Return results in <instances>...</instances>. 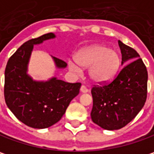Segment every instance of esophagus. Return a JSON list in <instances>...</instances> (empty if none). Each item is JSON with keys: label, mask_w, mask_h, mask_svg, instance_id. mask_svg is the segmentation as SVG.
<instances>
[{"label": "esophagus", "mask_w": 154, "mask_h": 154, "mask_svg": "<svg viewBox=\"0 0 154 154\" xmlns=\"http://www.w3.org/2000/svg\"><path fill=\"white\" fill-rule=\"evenodd\" d=\"M81 91H82V93H87V92H88V88H87L86 86L82 85V86L81 87Z\"/></svg>", "instance_id": "esophagus-1"}]
</instances>
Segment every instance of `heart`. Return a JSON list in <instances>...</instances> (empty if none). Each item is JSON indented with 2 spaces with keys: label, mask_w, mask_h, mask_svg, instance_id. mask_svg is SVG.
Returning <instances> with one entry per match:
<instances>
[{
  "label": "heart",
  "mask_w": 154,
  "mask_h": 154,
  "mask_svg": "<svg viewBox=\"0 0 154 154\" xmlns=\"http://www.w3.org/2000/svg\"><path fill=\"white\" fill-rule=\"evenodd\" d=\"M75 60L76 61H69L72 71L80 73L82 69L79 64L83 67H89V77L96 83L107 82L113 79L121 66L119 53L103 45L81 50L76 54Z\"/></svg>",
  "instance_id": "obj_1"
}]
</instances>
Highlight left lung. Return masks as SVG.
I'll use <instances>...</instances> for the list:
<instances>
[{"label": "left lung", "instance_id": "1", "mask_svg": "<svg viewBox=\"0 0 154 154\" xmlns=\"http://www.w3.org/2000/svg\"><path fill=\"white\" fill-rule=\"evenodd\" d=\"M122 65L110 82L94 86L91 118L103 129L113 131L128 125L141 110L147 96V70L139 54L118 40ZM129 63H128V62Z\"/></svg>", "mask_w": 154, "mask_h": 154}]
</instances>
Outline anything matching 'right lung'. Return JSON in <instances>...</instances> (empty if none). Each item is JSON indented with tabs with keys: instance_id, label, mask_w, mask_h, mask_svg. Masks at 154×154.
Returning <instances> with one entry per match:
<instances>
[{
	"instance_id": "1",
	"label": "right lung",
	"mask_w": 154,
	"mask_h": 154,
	"mask_svg": "<svg viewBox=\"0 0 154 154\" xmlns=\"http://www.w3.org/2000/svg\"><path fill=\"white\" fill-rule=\"evenodd\" d=\"M54 38L53 33H47L25 42L9 58L6 66V104L18 120L35 129L48 128L59 122L82 86L80 82H65L55 77L47 82H36L27 74L34 45ZM53 60L59 68L67 66L56 57Z\"/></svg>"
}]
</instances>
